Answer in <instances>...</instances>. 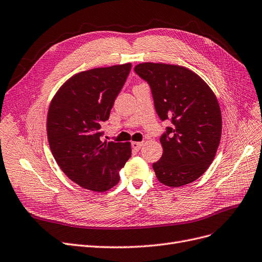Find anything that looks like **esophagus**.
<instances>
[{"mask_svg":"<svg viewBox=\"0 0 262 262\" xmlns=\"http://www.w3.org/2000/svg\"><path fill=\"white\" fill-rule=\"evenodd\" d=\"M142 144H143V142L133 141V142H132V148H133L134 150H140L141 147H142Z\"/></svg>","mask_w":262,"mask_h":262,"instance_id":"obj_1","label":"esophagus"}]
</instances>
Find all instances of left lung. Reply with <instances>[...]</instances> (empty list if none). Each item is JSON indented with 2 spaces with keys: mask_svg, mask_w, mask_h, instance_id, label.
<instances>
[{
  "mask_svg": "<svg viewBox=\"0 0 262 262\" xmlns=\"http://www.w3.org/2000/svg\"><path fill=\"white\" fill-rule=\"evenodd\" d=\"M135 72L150 85L160 119L171 122L160 138L162 158L152 165L157 178L172 188L193 182L214 161L220 142L221 111L214 92L181 66L143 62Z\"/></svg>",
  "mask_w": 262,
  "mask_h": 262,
  "instance_id": "8db88e82",
  "label": "left lung"
}]
</instances>
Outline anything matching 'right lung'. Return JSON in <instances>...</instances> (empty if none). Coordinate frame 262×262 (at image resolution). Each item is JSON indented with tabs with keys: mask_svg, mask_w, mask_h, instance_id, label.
Listing matches in <instances>:
<instances>
[{
	"mask_svg": "<svg viewBox=\"0 0 262 262\" xmlns=\"http://www.w3.org/2000/svg\"><path fill=\"white\" fill-rule=\"evenodd\" d=\"M132 63L95 68L71 76L51 101L47 138L58 166L76 185L103 192L120 181L130 142L102 141V122L127 79Z\"/></svg>",
	"mask_w": 262,
	"mask_h": 262,
	"instance_id": "obj_1",
	"label": "right lung"
}]
</instances>
